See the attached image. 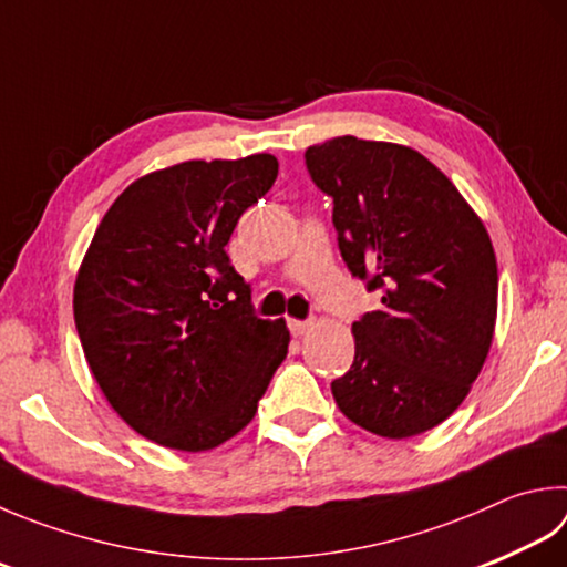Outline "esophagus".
<instances>
[{"mask_svg":"<svg viewBox=\"0 0 567 567\" xmlns=\"http://www.w3.org/2000/svg\"><path fill=\"white\" fill-rule=\"evenodd\" d=\"M313 328L311 320H296V318H288V330H291V336H306L308 330Z\"/></svg>","mask_w":567,"mask_h":567,"instance_id":"34e87169","label":"esophagus"}]
</instances>
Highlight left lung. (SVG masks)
Returning <instances> with one entry per match:
<instances>
[{
  "instance_id": "obj_1",
  "label": "left lung",
  "mask_w": 567,
  "mask_h": 567,
  "mask_svg": "<svg viewBox=\"0 0 567 567\" xmlns=\"http://www.w3.org/2000/svg\"><path fill=\"white\" fill-rule=\"evenodd\" d=\"M333 197L352 276L382 291L352 323L355 360L330 382L350 422L388 440L442 424L472 390L496 328L498 269L488 231L440 167L408 145L343 135L306 151Z\"/></svg>"
}]
</instances>
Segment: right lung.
Segmentation results:
<instances>
[{
  "mask_svg": "<svg viewBox=\"0 0 567 567\" xmlns=\"http://www.w3.org/2000/svg\"><path fill=\"white\" fill-rule=\"evenodd\" d=\"M279 159H187L135 179L105 212L73 286V318L105 400L145 440L207 452L247 426L288 352L254 316L224 247Z\"/></svg>",
  "mask_w": 567,
  "mask_h": 567,
  "instance_id": "obj_1",
  "label": "right lung"
}]
</instances>
